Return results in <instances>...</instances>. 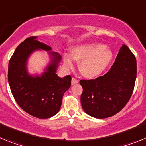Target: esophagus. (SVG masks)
I'll use <instances>...</instances> for the list:
<instances>
[{
	"label": "esophagus",
	"mask_w": 146,
	"mask_h": 146,
	"mask_svg": "<svg viewBox=\"0 0 146 146\" xmlns=\"http://www.w3.org/2000/svg\"><path fill=\"white\" fill-rule=\"evenodd\" d=\"M78 82H79V81L77 80H76L75 78H72V85L77 84V83H78Z\"/></svg>",
	"instance_id": "1"
}]
</instances>
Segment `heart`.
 Returning <instances> with one entry per match:
<instances>
[{"mask_svg": "<svg viewBox=\"0 0 146 146\" xmlns=\"http://www.w3.org/2000/svg\"><path fill=\"white\" fill-rule=\"evenodd\" d=\"M72 55H65L64 64L68 68H73L74 60L80 61V70L88 78L97 77L104 71L113 59V52L100 43H88L77 46L72 51Z\"/></svg>", "mask_w": 146, "mask_h": 146, "instance_id": "1", "label": "heart"}]
</instances>
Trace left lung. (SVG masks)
<instances>
[{
  "instance_id": "left-lung-1",
  "label": "left lung",
  "mask_w": 146,
  "mask_h": 146,
  "mask_svg": "<svg viewBox=\"0 0 146 146\" xmlns=\"http://www.w3.org/2000/svg\"><path fill=\"white\" fill-rule=\"evenodd\" d=\"M136 76V58L123 44L109 72L94 80L80 81L83 89L80 97L83 110L100 119L118 113L131 97Z\"/></svg>"
}]
</instances>
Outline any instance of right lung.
Wrapping results in <instances>:
<instances>
[{
  "mask_svg": "<svg viewBox=\"0 0 146 146\" xmlns=\"http://www.w3.org/2000/svg\"><path fill=\"white\" fill-rule=\"evenodd\" d=\"M36 38L29 37L17 47L9 63L8 81L19 106L32 116L44 119L58 113L64 93L71 86L72 77L66 75L61 78L57 75L61 56L51 52L50 46ZM38 49L50 52L51 60L42 76H31L27 69V59Z\"/></svg>",
  "mask_w": 146,
  "mask_h": 146,
  "instance_id": "add662e5",
  "label": "right lung"
}]
</instances>
